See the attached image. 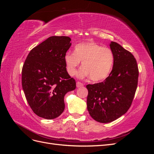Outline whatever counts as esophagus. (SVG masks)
I'll return each mask as SVG.
<instances>
[{"mask_svg": "<svg viewBox=\"0 0 154 154\" xmlns=\"http://www.w3.org/2000/svg\"><path fill=\"white\" fill-rule=\"evenodd\" d=\"M83 84L82 83H81V82H78L77 83H76V87L78 88V87H83Z\"/></svg>", "mask_w": 154, "mask_h": 154, "instance_id": "1", "label": "esophagus"}]
</instances>
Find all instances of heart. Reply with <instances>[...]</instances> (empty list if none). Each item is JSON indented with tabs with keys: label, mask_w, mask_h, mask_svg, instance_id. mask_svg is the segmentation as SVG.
Instances as JSON below:
<instances>
[{
	"label": "heart",
	"mask_w": 154,
	"mask_h": 154,
	"mask_svg": "<svg viewBox=\"0 0 154 154\" xmlns=\"http://www.w3.org/2000/svg\"><path fill=\"white\" fill-rule=\"evenodd\" d=\"M64 61L69 75H75L82 62L83 67L78 77H90L93 81H101L108 77L112 70L114 56L110 48L88 42L76 45L74 53L68 52L65 55Z\"/></svg>",
	"instance_id": "obj_1"
}]
</instances>
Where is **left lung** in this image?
Masks as SVG:
<instances>
[{"label": "left lung", "mask_w": 154, "mask_h": 154, "mask_svg": "<svg viewBox=\"0 0 154 154\" xmlns=\"http://www.w3.org/2000/svg\"><path fill=\"white\" fill-rule=\"evenodd\" d=\"M110 48L114 56L112 70L101 83L87 85V110L96 122L106 123L120 118L131 106L137 87V62L129 51L115 42Z\"/></svg>", "instance_id": "left-lung-1"}]
</instances>
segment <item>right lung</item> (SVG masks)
Listing matches in <instances>:
<instances>
[{
  "label": "right lung",
  "mask_w": 154,
  "mask_h": 154,
  "mask_svg": "<svg viewBox=\"0 0 154 154\" xmlns=\"http://www.w3.org/2000/svg\"><path fill=\"white\" fill-rule=\"evenodd\" d=\"M71 40L69 36L49 37L30 51L23 66L22 88L32 110L40 118L53 119L61 115L65 95L76 88L64 61Z\"/></svg>",
  "instance_id": "1"
}]
</instances>
